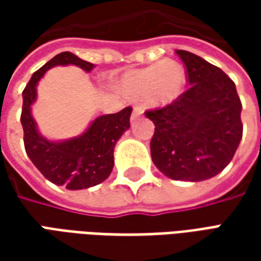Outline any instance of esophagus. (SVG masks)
Returning <instances> with one entry per match:
<instances>
[{
  "label": "esophagus",
  "mask_w": 261,
  "mask_h": 261,
  "mask_svg": "<svg viewBox=\"0 0 261 261\" xmlns=\"http://www.w3.org/2000/svg\"><path fill=\"white\" fill-rule=\"evenodd\" d=\"M142 113H144V110H142L141 108L136 106V108H134V110H133V114H131V121H134V120L138 119L140 116H142Z\"/></svg>",
  "instance_id": "esophagus-1"
}]
</instances>
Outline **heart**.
<instances>
[{"label":"heart","instance_id":"obj_1","mask_svg":"<svg viewBox=\"0 0 261 261\" xmlns=\"http://www.w3.org/2000/svg\"><path fill=\"white\" fill-rule=\"evenodd\" d=\"M186 71L179 63L164 60L145 68L125 72L117 84L119 92L128 100H145L149 106L162 108L183 93Z\"/></svg>","mask_w":261,"mask_h":261}]
</instances>
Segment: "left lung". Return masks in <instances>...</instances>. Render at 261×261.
I'll return each mask as SVG.
<instances>
[{
    "label": "left lung",
    "instance_id": "8db88e82",
    "mask_svg": "<svg viewBox=\"0 0 261 261\" xmlns=\"http://www.w3.org/2000/svg\"><path fill=\"white\" fill-rule=\"evenodd\" d=\"M176 54L190 88L168 106L145 112L155 124L151 156L169 179L207 180L228 166L239 147L242 103L222 69L186 50Z\"/></svg>",
    "mask_w": 261,
    "mask_h": 261
}]
</instances>
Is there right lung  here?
<instances>
[{
    "label": "right lung",
    "instance_id": "add662e5",
    "mask_svg": "<svg viewBox=\"0 0 261 261\" xmlns=\"http://www.w3.org/2000/svg\"><path fill=\"white\" fill-rule=\"evenodd\" d=\"M69 64L76 65L86 72L95 67L69 51L57 54L47 61L32 75L22 92L23 106L20 123L23 127L26 153L42 175L57 186H65L68 190H82L102 183L112 173L114 145L124 131L130 128L133 109L125 108L119 113L99 116L81 136L69 140L51 141L43 137L32 116V105L37 97V84L50 68Z\"/></svg>",
    "mask_w": 261,
    "mask_h": 261
}]
</instances>
